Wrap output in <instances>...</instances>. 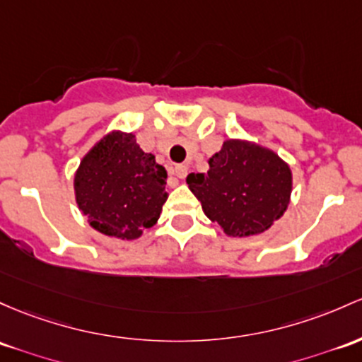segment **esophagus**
I'll use <instances>...</instances> for the list:
<instances>
[{
	"label": "esophagus",
	"mask_w": 362,
	"mask_h": 362,
	"mask_svg": "<svg viewBox=\"0 0 362 362\" xmlns=\"http://www.w3.org/2000/svg\"><path fill=\"white\" fill-rule=\"evenodd\" d=\"M187 172H189V166L187 165H175V168H173V173L177 175L178 178H185V177H187Z\"/></svg>",
	"instance_id": "34e87169"
}]
</instances>
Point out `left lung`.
Wrapping results in <instances>:
<instances>
[{
    "mask_svg": "<svg viewBox=\"0 0 362 362\" xmlns=\"http://www.w3.org/2000/svg\"><path fill=\"white\" fill-rule=\"evenodd\" d=\"M189 189L202 211L226 235L264 232L287 209L292 173L273 151L244 141H226L209 158L208 173H190Z\"/></svg>",
    "mask_w": 362,
    "mask_h": 362,
    "instance_id": "1",
    "label": "left lung"
}]
</instances>
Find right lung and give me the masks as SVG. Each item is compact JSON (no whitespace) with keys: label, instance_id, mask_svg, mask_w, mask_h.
I'll use <instances>...</instances> for the list:
<instances>
[{"label":"right lung","instance_id":"add662e5","mask_svg":"<svg viewBox=\"0 0 362 362\" xmlns=\"http://www.w3.org/2000/svg\"><path fill=\"white\" fill-rule=\"evenodd\" d=\"M165 185L166 170L139 148L134 134H108L75 173V197L90 226L127 240L156 223L168 197Z\"/></svg>","mask_w":362,"mask_h":362}]
</instances>
